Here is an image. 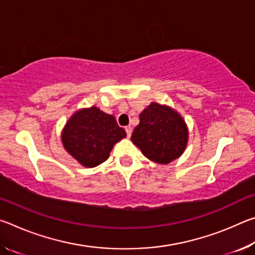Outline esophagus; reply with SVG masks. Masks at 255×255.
<instances>
[{"label":"esophagus","mask_w":255,"mask_h":255,"mask_svg":"<svg viewBox=\"0 0 255 255\" xmlns=\"http://www.w3.org/2000/svg\"><path fill=\"white\" fill-rule=\"evenodd\" d=\"M125 130H126V133H127V136H128V137H130V136H131L132 128H131L130 126H127V127H125Z\"/></svg>","instance_id":"34e87169"}]
</instances>
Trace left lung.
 Masks as SVG:
<instances>
[{"label":"left lung","instance_id":"8db88e82","mask_svg":"<svg viewBox=\"0 0 255 255\" xmlns=\"http://www.w3.org/2000/svg\"><path fill=\"white\" fill-rule=\"evenodd\" d=\"M188 135L187 125L178 112L152 102L139 115L131 140L150 161L167 164L182 155Z\"/></svg>","mask_w":255,"mask_h":255}]
</instances>
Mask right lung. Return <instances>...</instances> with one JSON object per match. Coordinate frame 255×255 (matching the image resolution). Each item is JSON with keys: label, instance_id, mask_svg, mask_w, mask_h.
Listing matches in <instances>:
<instances>
[{"label": "right lung", "instance_id": "right-lung-1", "mask_svg": "<svg viewBox=\"0 0 255 255\" xmlns=\"http://www.w3.org/2000/svg\"><path fill=\"white\" fill-rule=\"evenodd\" d=\"M126 137L115 117L97 107L76 111L62 132V141L68 153L85 167L98 166L109 157L116 143Z\"/></svg>", "mask_w": 255, "mask_h": 255}]
</instances>
